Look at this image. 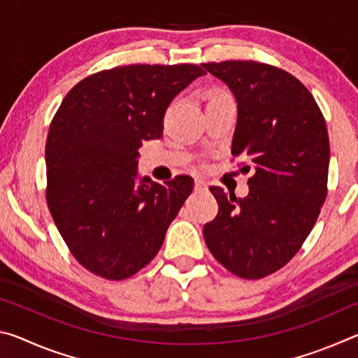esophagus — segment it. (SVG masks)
<instances>
[{
	"label": "esophagus",
	"mask_w": 358,
	"mask_h": 358,
	"mask_svg": "<svg viewBox=\"0 0 358 358\" xmlns=\"http://www.w3.org/2000/svg\"><path fill=\"white\" fill-rule=\"evenodd\" d=\"M194 189L199 191V192L207 191V189H208L207 181H203V180H201V178H197V180H196V186H194Z\"/></svg>",
	"instance_id": "esophagus-1"
}]
</instances>
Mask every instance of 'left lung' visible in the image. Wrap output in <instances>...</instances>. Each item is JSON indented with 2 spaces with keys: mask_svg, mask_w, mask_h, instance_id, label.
<instances>
[{
  "mask_svg": "<svg viewBox=\"0 0 358 358\" xmlns=\"http://www.w3.org/2000/svg\"><path fill=\"white\" fill-rule=\"evenodd\" d=\"M202 66L234 93L232 155L254 167L243 199L210 187L220 210L203 226V238L229 271L260 280L299 252L317 221L327 197L329 132L313 94L289 72L251 59Z\"/></svg>",
  "mask_w": 358,
  "mask_h": 358,
  "instance_id": "left-lung-1",
  "label": "left lung"
}]
</instances>
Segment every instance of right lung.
Returning <instances> with one entry per match:
<instances>
[{
    "label": "right lung",
    "instance_id": "1",
    "mask_svg": "<svg viewBox=\"0 0 358 358\" xmlns=\"http://www.w3.org/2000/svg\"><path fill=\"white\" fill-rule=\"evenodd\" d=\"M205 74L197 64H129L96 72L66 94L45 143V199L78 264L126 280L151 262L194 180L137 181L138 148L162 137L164 113Z\"/></svg>",
    "mask_w": 358,
    "mask_h": 358
}]
</instances>
